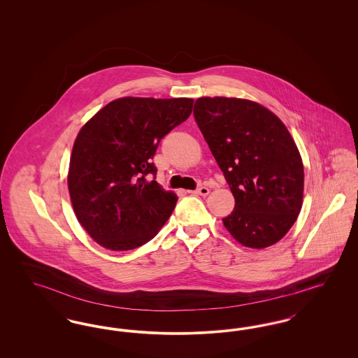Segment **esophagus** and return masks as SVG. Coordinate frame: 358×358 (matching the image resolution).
Returning a JSON list of instances; mask_svg holds the SVG:
<instances>
[{"mask_svg":"<svg viewBox=\"0 0 358 358\" xmlns=\"http://www.w3.org/2000/svg\"><path fill=\"white\" fill-rule=\"evenodd\" d=\"M189 193L192 194H199V196H208L209 194V189L206 187H197L196 190H190Z\"/></svg>","mask_w":358,"mask_h":358,"instance_id":"34e87169","label":"esophagus"}]
</instances>
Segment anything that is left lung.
<instances>
[{
	"instance_id": "left-lung-1",
	"label": "left lung",
	"mask_w": 358,
	"mask_h": 358,
	"mask_svg": "<svg viewBox=\"0 0 358 358\" xmlns=\"http://www.w3.org/2000/svg\"><path fill=\"white\" fill-rule=\"evenodd\" d=\"M193 114L235 197L224 227L245 247L273 245L294 225L303 199V164L289 130L245 99L199 98Z\"/></svg>"
}]
</instances>
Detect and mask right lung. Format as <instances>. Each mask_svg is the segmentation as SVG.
I'll return each mask as SVG.
<instances>
[{
	"mask_svg": "<svg viewBox=\"0 0 358 358\" xmlns=\"http://www.w3.org/2000/svg\"><path fill=\"white\" fill-rule=\"evenodd\" d=\"M192 107L189 98H120L79 131L69 161L71 203L82 227L104 248L141 247L171 217L177 196L157 184L152 159Z\"/></svg>",
	"mask_w": 358,
	"mask_h": 358,
	"instance_id": "right-lung-1",
	"label": "right lung"
}]
</instances>
